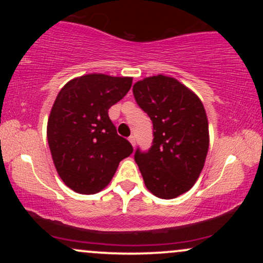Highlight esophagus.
Masks as SVG:
<instances>
[{
    "label": "esophagus",
    "instance_id": "34e87169",
    "mask_svg": "<svg viewBox=\"0 0 263 263\" xmlns=\"http://www.w3.org/2000/svg\"><path fill=\"white\" fill-rule=\"evenodd\" d=\"M128 141L129 142H131V144H132V146H136V138H135V136H129V137H128Z\"/></svg>",
    "mask_w": 263,
    "mask_h": 263
}]
</instances>
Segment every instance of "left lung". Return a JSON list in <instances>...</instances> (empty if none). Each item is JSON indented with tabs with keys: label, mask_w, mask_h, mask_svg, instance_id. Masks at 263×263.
<instances>
[{
	"label": "left lung",
	"mask_w": 263,
	"mask_h": 263,
	"mask_svg": "<svg viewBox=\"0 0 263 263\" xmlns=\"http://www.w3.org/2000/svg\"><path fill=\"white\" fill-rule=\"evenodd\" d=\"M136 102L152 120L153 142L135 152L147 189L173 199L194 185L209 148V125L203 102L177 79L144 78L134 85Z\"/></svg>",
	"instance_id": "1"
}]
</instances>
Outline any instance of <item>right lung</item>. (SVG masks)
Masks as SVG:
<instances>
[{"label": "right lung", "instance_id": "right-lung-1", "mask_svg": "<svg viewBox=\"0 0 263 263\" xmlns=\"http://www.w3.org/2000/svg\"><path fill=\"white\" fill-rule=\"evenodd\" d=\"M131 85L128 77L87 74L68 81L57 96L48 119V144L59 177L74 192L99 193L134 152L108 117V108Z\"/></svg>", "mask_w": 263, "mask_h": 263}]
</instances>
